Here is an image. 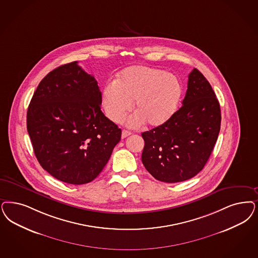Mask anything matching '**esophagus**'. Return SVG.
Returning <instances> with one entry per match:
<instances>
[{"instance_id": "1", "label": "esophagus", "mask_w": 258, "mask_h": 258, "mask_svg": "<svg viewBox=\"0 0 258 258\" xmlns=\"http://www.w3.org/2000/svg\"><path fill=\"white\" fill-rule=\"evenodd\" d=\"M131 134H132L131 132H128V131H125V130H123V131H122V138H125V137L130 136Z\"/></svg>"}]
</instances>
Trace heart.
Wrapping results in <instances>:
<instances>
[{
    "label": "heart",
    "instance_id": "heart-1",
    "mask_svg": "<svg viewBox=\"0 0 258 258\" xmlns=\"http://www.w3.org/2000/svg\"><path fill=\"white\" fill-rule=\"evenodd\" d=\"M183 96V85L177 76L167 71L144 66L124 69L115 82L108 83L103 90L102 104L107 118L121 121L134 111L127 123L140 125L144 122L152 127L166 124L174 115Z\"/></svg>",
    "mask_w": 258,
    "mask_h": 258
}]
</instances>
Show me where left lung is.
Masks as SVG:
<instances>
[{
	"label": "left lung",
	"instance_id": "left-lung-1",
	"mask_svg": "<svg viewBox=\"0 0 258 258\" xmlns=\"http://www.w3.org/2000/svg\"><path fill=\"white\" fill-rule=\"evenodd\" d=\"M182 105L166 124L142 134L143 164L153 177L166 183L186 181L200 172L220 132L219 102L196 69L188 75Z\"/></svg>",
	"mask_w": 258,
	"mask_h": 258
}]
</instances>
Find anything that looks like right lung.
Listing matches in <instances>:
<instances>
[{"label": "right lung", "instance_id": "obj_1", "mask_svg": "<svg viewBox=\"0 0 258 258\" xmlns=\"http://www.w3.org/2000/svg\"><path fill=\"white\" fill-rule=\"evenodd\" d=\"M101 104L97 81L78 62L60 66L40 82L27 109V133L50 175L83 185L103 170L122 132Z\"/></svg>", "mask_w": 258, "mask_h": 258}]
</instances>
